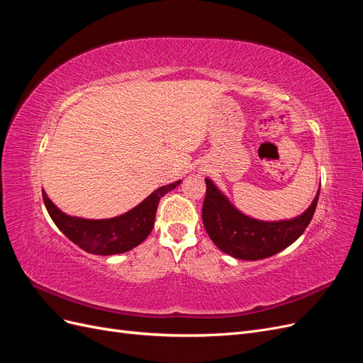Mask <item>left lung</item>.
Wrapping results in <instances>:
<instances>
[{
  "instance_id": "left-lung-1",
  "label": "left lung",
  "mask_w": 363,
  "mask_h": 363,
  "mask_svg": "<svg viewBox=\"0 0 363 363\" xmlns=\"http://www.w3.org/2000/svg\"><path fill=\"white\" fill-rule=\"evenodd\" d=\"M203 224L213 244L225 255L242 260H259L277 255L294 244L312 221L320 188L306 211L291 219L262 221L240 212L227 195L206 179Z\"/></svg>"
}]
</instances>
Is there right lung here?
<instances>
[{
	"label": "right lung",
	"mask_w": 363,
	"mask_h": 363,
	"mask_svg": "<svg viewBox=\"0 0 363 363\" xmlns=\"http://www.w3.org/2000/svg\"><path fill=\"white\" fill-rule=\"evenodd\" d=\"M182 180L160 186L144 201L128 212L106 219H86L62 212L42 189L43 203L60 232L82 250L98 256H112L130 251L144 242L155 225L159 201L163 195L177 188Z\"/></svg>",
	"instance_id": "add662e5"
}]
</instances>
